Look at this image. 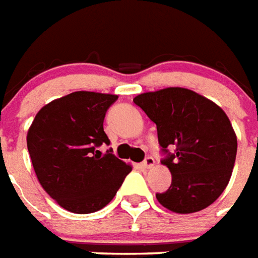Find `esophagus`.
<instances>
[{"label":"esophagus","mask_w":258,"mask_h":258,"mask_svg":"<svg viewBox=\"0 0 258 258\" xmlns=\"http://www.w3.org/2000/svg\"><path fill=\"white\" fill-rule=\"evenodd\" d=\"M154 165V158L153 157H146L144 161H142V166L146 169H150Z\"/></svg>","instance_id":"34e87169"}]
</instances>
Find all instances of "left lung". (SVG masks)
<instances>
[{
	"label": "left lung",
	"instance_id": "left-lung-1",
	"mask_svg": "<svg viewBox=\"0 0 258 258\" xmlns=\"http://www.w3.org/2000/svg\"><path fill=\"white\" fill-rule=\"evenodd\" d=\"M133 102L157 126L162 164L172 184L157 193L158 203L174 213H195L213 204L229 182L237 153L232 123L218 105L185 88L139 94ZM176 148L174 154L167 150Z\"/></svg>",
	"mask_w": 258,
	"mask_h": 258
}]
</instances>
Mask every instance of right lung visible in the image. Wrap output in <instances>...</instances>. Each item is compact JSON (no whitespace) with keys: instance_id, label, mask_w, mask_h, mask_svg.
<instances>
[{"instance_id":"obj_1","label":"right lung","mask_w":258,"mask_h":258,"mask_svg":"<svg viewBox=\"0 0 258 258\" xmlns=\"http://www.w3.org/2000/svg\"><path fill=\"white\" fill-rule=\"evenodd\" d=\"M114 94L74 92L45 105L29 127L28 150L41 186L59 207L88 214L106 207L132 166L113 154L104 132Z\"/></svg>"}]
</instances>
